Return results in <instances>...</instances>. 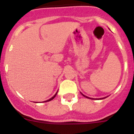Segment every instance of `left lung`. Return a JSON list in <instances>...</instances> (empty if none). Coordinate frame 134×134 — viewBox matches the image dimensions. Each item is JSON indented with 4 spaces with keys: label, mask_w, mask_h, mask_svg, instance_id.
Returning <instances> with one entry per match:
<instances>
[{
    "label": "left lung",
    "mask_w": 134,
    "mask_h": 134,
    "mask_svg": "<svg viewBox=\"0 0 134 134\" xmlns=\"http://www.w3.org/2000/svg\"><path fill=\"white\" fill-rule=\"evenodd\" d=\"M82 94V93H81ZM82 94V95L84 96V97H86V98H87V99H92V98H90V97H86V96H85V95H84L83 94ZM105 98H106V97H104V98H100V99H105Z\"/></svg>",
    "instance_id": "obj_1"
}]
</instances>
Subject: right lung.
<instances>
[{
	"label": "right lung",
	"mask_w": 134,
	"mask_h": 134,
	"mask_svg": "<svg viewBox=\"0 0 134 134\" xmlns=\"http://www.w3.org/2000/svg\"><path fill=\"white\" fill-rule=\"evenodd\" d=\"M57 93H58V92H56V93H55V94H54V97H52L51 98V99H49V100H46V101H45V102H47V101H49V100H52V99H54V97H55V96H56Z\"/></svg>",
	"instance_id": "1"
}]
</instances>
